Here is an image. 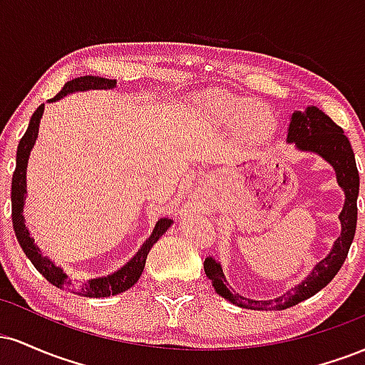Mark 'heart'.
I'll list each match as a JSON object with an SVG mask.
<instances>
[{"instance_id":"1","label":"heart","mask_w":365,"mask_h":365,"mask_svg":"<svg viewBox=\"0 0 365 365\" xmlns=\"http://www.w3.org/2000/svg\"><path fill=\"white\" fill-rule=\"evenodd\" d=\"M225 113L226 116L233 120H244L249 118L250 115L257 113V104L244 101V99H232V101H225Z\"/></svg>"}]
</instances>
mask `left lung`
Masks as SVG:
<instances>
[{"label":"left lung","mask_w":365,"mask_h":365,"mask_svg":"<svg viewBox=\"0 0 365 365\" xmlns=\"http://www.w3.org/2000/svg\"><path fill=\"white\" fill-rule=\"evenodd\" d=\"M287 140L295 142L297 149L319 154L334 168L338 185L345 192V204H343L340 212L341 233L338 240L334 242L331 252L316 264L311 274L302 283H299L292 290L283 293L282 297H276L273 300L249 299V297L232 290V287H228V282H226L223 269H221V264L216 262L212 257H207L204 261V271H206L207 278L211 279L216 293H220L223 299L230 300L242 309L283 311V309L293 307L309 297L316 295L340 271L351 242H354L355 228H357V197L360 180L349 137L328 115L317 110L316 106H309L305 111H295L292 115Z\"/></svg>","instance_id":"8db88e82"}]
</instances>
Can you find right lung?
<instances>
[{
    "instance_id": "1",
    "label": "right lung",
    "mask_w": 365,
    "mask_h": 365,
    "mask_svg": "<svg viewBox=\"0 0 365 365\" xmlns=\"http://www.w3.org/2000/svg\"><path fill=\"white\" fill-rule=\"evenodd\" d=\"M116 81L111 78H103V77H92V75H86V77L73 78V81L66 82L63 86V89L58 92L54 98L49 99V103L58 101V99L65 98L66 94H72L77 91H89V89H115ZM44 113V104H41L39 108L34 111L31 121H29L27 132L24 133V137L19 142V149H16V166L14 171V178H11V220H14V230L16 240H19L20 247L31 259V262L34 264V267L39 271L41 274L48 279L49 283L54 284L58 288H65V290L77 293L82 297H96V299H101V297H110V295H118V293L128 290L130 287H133L139 282L142 271H144L145 259H148L149 250L153 249V245L159 240V237H163V233L170 228L173 220L170 217H161L156 225H154L153 233L148 240L142 244V247L137 250V254L127 264L120 267V269L113 271L110 274L98 276V278H72L70 274H66L63 271V267L56 266L48 255H43L41 249L37 247L34 238L29 233L27 226H25V217H24V202L25 195H27V163L29 156H31V150L34 148L37 133H39V123L43 118Z\"/></svg>"
}]
</instances>
